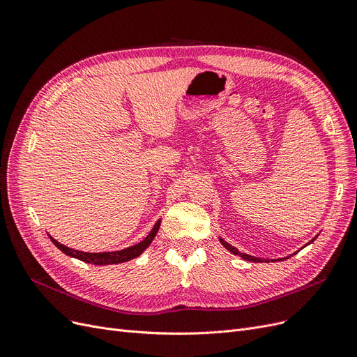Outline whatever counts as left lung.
Returning a JSON list of instances; mask_svg holds the SVG:
<instances>
[{
  "label": "left lung",
  "instance_id": "8db88e82",
  "mask_svg": "<svg viewBox=\"0 0 357 357\" xmlns=\"http://www.w3.org/2000/svg\"><path fill=\"white\" fill-rule=\"evenodd\" d=\"M314 240V238H313ZM312 240V241H313ZM312 241H310V243H312ZM221 243L229 250V252H231V254H234V255H238V257H241V258H243V259H246V261H250V262H262V259L261 258H255V257H250V255H248V254H240V252L236 249V248H233L231 245H228L227 243V241H224L222 238H221ZM287 258H289V257H287ZM271 261H274V259H271ZM280 261V259H279ZM267 262H268V259H267Z\"/></svg>",
  "mask_w": 357,
  "mask_h": 357
}]
</instances>
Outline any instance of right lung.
<instances>
[{
  "mask_svg": "<svg viewBox=\"0 0 357 357\" xmlns=\"http://www.w3.org/2000/svg\"><path fill=\"white\" fill-rule=\"evenodd\" d=\"M160 222L162 221H157L155 225L153 227L151 233H149L142 241H139V243L135 245V246H130V248H126L123 250H116V252H103V254H87V252H79V250H74L71 248H66L63 245H61L59 241H56L53 237L52 241L56 245V248H59L63 254L70 255V257H74L79 261H84V262H89V264H95V266H108V264H120V262H126V261H130L136 257H139L142 252L151 245V241L154 240L158 228H160Z\"/></svg>",
  "mask_w": 357,
  "mask_h": 357,
  "instance_id": "obj_1",
  "label": "right lung"
}]
</instances>
